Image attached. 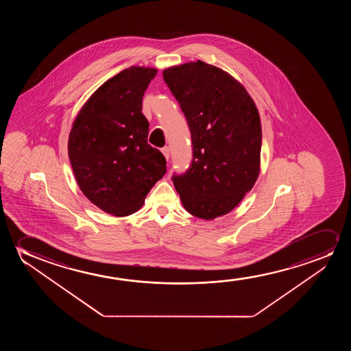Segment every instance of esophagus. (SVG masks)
Returning <instances> with one entry per match:
<instances>
[{"instance_id": "34e87169", "label": "esophagus", "mask_w": 351, "mask_h": 351, "mask_svg": "<svg viewBox=\"0 0 351 351\" xmlns=\"http://www.w3.org/2000/svg\"><path fill=\"white\" fill-rule=\"evenodd\" d=\"M162 154H164L165 159L169 160V157H170V149H169V147H164V149H162Z\"/></svg>"}]
</instances>
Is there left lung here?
Returning a JSON list of instances; mask_svg holds the SVG:
<instances>
[{"instance_id": "obj_1", "label": "left lung", "mask_w": 351, "mask_h": 351, "mask_svg": "<svg viewBox=\"0 0 351 351\" xmlns=\"http://www.w3.org/2000/svg\"><path fill=\"white\" fill-rule=\"evenodd\" d=\"M163 77L192 134V165L173 176V186L193 216L206 221L224 216L259 176V111L239 80L200 60L167 68Z\"/></svg>"}]
</instances>
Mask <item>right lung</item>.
Returning <instances> with one entry per match:
<instances>
[{
	"instance_id": "add662e5",
	"label": "right lung",
	"mask_w": 351,
	"mask_h": 351,
	"mask_svg": "<svg viewBox=\"0 0 351 351\" xmlns=\"http://www.w3.org/2000/svg\"><path fill=\"white\" fill-rule=\"evenodd\" d=\"M157 68L123 69L92 93L77 112L68 156L77 186L101 211L130 216L167 171L159 149L147 144L143 97Z\"/></svg>"
}]
</instances>
